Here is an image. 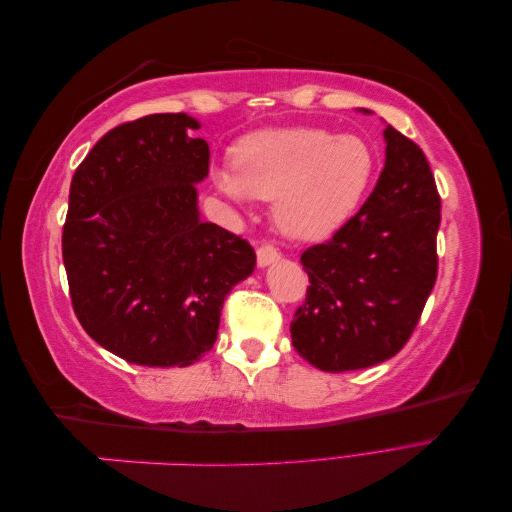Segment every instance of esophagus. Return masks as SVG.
Returning a JSON list of instances; mask_svg holds the SVG:
<instances>
[{
	"mask_svg": "<svg viewBox=\"0 0 512 512\" xmlns=\"http://www.w3.org/2000/svg\"><path fill=\"white\" fill-rule=\"evenodd\" d=\"M256 258H258V267H269L271 262L280 260V252H277L271 243H262V245L258 247Z\"/></svg>",
	"mask_w": 512,
	"mask_h": 512,
	"instance_id": "34e87169",
	"label": "esophagus"
}]
</instances>
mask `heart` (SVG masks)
Instances as JSON below:
<instances>
[{
	"mask_svg": "<svg viewBox=\"0 0 512 512\" xmlns=\"http://www.w3.org/2000/svg\"><path fill=\"white\" fill-rule=\"evenodd\" d=\"M232 166L215 170L218 190L245 207L273 200V220L292 241H322L359 209L376 173V153L356 134L280 128L245 136Z\"/></svg>",
	"mask_w": 512,
	"mask_h": 512,
	"instance_id": "b5f03b06",
	"label": "heart"
}]
</instances>
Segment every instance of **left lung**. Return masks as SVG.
I'll return each mask as SVG.
<instances>
[{
  "label": "left lung",
  "mask_w": 512,
  "mask_h": 512,
  "mask_svg": "<svg viewBox=\"0 0 512 512\" xmlns=\"http://www.w3.org/2000/svg\"><path fill=\"white\" fill-rule=\"evenodd\" d=\"M384 141V168L365 205L301 254L309 286L290 324L292 346L331 374L395 356L436 284V179L410 138L386 126Z\"/></svg>",
  "instance_id": "obj_1"
}]
</instances>
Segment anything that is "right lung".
Instances as JSON below:
<instances>
[{"mask_svg":"<svg viewBox=\"0 0 512 512\" xmlns=\"http://www.w3.org/2000/svg\"><path fill=\"white\" fill-rule=\"evenodd\" d=\"M200 123L158 113L106 132L70 183L61 254L74 314L119 359L188 367L218 339L226 294L252 275L254 247L203 222L209 175Z\"/></svg>","mask_w":512,"mask_h":512,"instance_id":"add662e5","label":"right lung"}]
</instances>
